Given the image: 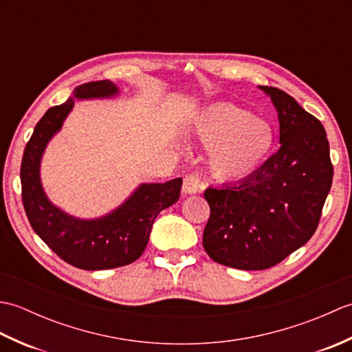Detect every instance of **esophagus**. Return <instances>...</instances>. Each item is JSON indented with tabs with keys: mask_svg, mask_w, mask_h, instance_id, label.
Masks as SVG:
<instances>
[{
	"mask_svg": "<svg viewBox=\"0 0 352 352\" xmlns=\"http://www.w3.org/2000/svg\"><path fill=\"white\" fill-rule=\"evenodd\" d=\"M201 189H203V184H201V178L197 174H189L184 177L183 180V190L184 193H199Z\"/></svg>",
	"mask_w": 352,
	"mask_h": 352,
	"instance_id": "1",
	"label": "esophagus"
}]
</instances>
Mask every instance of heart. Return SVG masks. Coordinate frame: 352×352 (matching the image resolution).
<instances>
[{
	"label": "heart",
	"instance_id": "heart-1",
	"mask_svg": "<svg viewBox=\"0 0 352 352\" xmlns=\"http://www.w3.org/2000/svg\"><path fill=\"white\" fill-rule=\"evenodd\" d=\"M195 134L206 146H212V172L227 182L256 174L275 142L272 126L266 121L228 102H216L201 111L195 119Z\"/></svg>",
	"mask_w": 352,
	"mask_h": 352
}]
</instances>
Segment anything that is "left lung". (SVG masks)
Listing matches in <instances>:
<instances>
[{"label":"left lung","instance_id":"8db88e82","mask_svg":"<svg viewBox=\"0 0 352 352\" xmlns=\"http://www.w3.org/2000/svg\"><path fill=\"white\" fill-rule=\"evenodd\" d=\"M260 89L278 111L280 149L251 177L204 192V250L216 263L243 271L272 267L307 243L333 183L324 125L286 92Z\"/></svg>","mask_w":352,"mask_h":352}]
</instances>
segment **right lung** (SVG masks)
Returning <instances> with one entry per match:
<instances>
[{
  "label": "right lung",
  "mask_w": 352,
  "mask_h": 352,
  "mask_svg": "<svg viewBox=\"0 0 352 352\" xmlns=\"http://www.w3.org/2000/svg\"><path fill=\"white\" fill-rule=\"evenodd\" d=\"M118 92L110 80H100L76 87L74 98H109ZM74 98L51 107L34 126L21 163L22 204L34 233L66 263L86 271L130 265L145 251L157 214L180 198L183 180L140 184L122 206L98 219L74 218L52 206L42 189L41 159L72 110Z\"/></svg>",
  "instance_id": "1"
}]
</instances>
